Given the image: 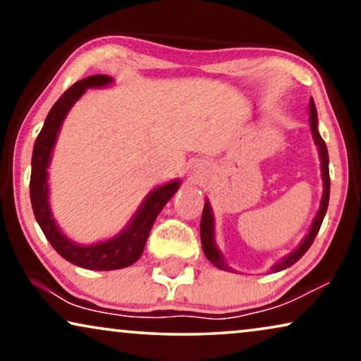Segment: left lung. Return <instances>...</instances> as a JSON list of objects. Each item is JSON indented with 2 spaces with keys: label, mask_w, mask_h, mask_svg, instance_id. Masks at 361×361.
<instances>
[{
  "label": "left lung",
  "mask_w": 361,
  "mask_h": 361,
  "mask_svg": "<svg viewBox=\"0 0 361 361\" xmlns=\"http://www.w3.org/2000/svg\"><path fill=\"white\" fill-rule=\"evenodd\" d=\"M309 121H310V130H312V137L314 142L319 147V157H320V171H322V180H324V194H322V200H320V207L317 215L310 225L309 233L305 235V238L300 241V245L295 248L293 253H289L288 256H284L283 259L278 261L273 268L274 273L278 271H283L289 266H293L294 263L302 258L305 251L310 248V245L314 243L315 236H317L320 225H322L324 216L327 214V207H329V197H330V176H329V152H327V146H325V141L322 140V136L319 135L317 130V110H315V103L312 98H310L309 103ZM200 240H202V248H204V253L207 256V259L210 261L212 264H215L216 268L225 269V271H231L228 264L225 263L224 256L216 248L215 245V220H214V214H212V207L210 202L205 200L204 205V212H202V220H200Z\"/></svg>",
  "instance_id": "8db88e82"
}]
</instances>
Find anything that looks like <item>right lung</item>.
Masks as SVG:
<instances>
[{
    "label": "right lung",
    "mask_w": 361,
    "mask_h": 361,
    "mask_svg": "<svg viewBox=\"0 0 361 361\" xmlns=\"http://www.w3.org/2000/svg\"><path fill=\"white\" fill-rule=\"evenodd\" d=\"M113 83V78L108 75H90L83 80H78L62 93V97L54 103L49 115L44 121V126L39 133L32 151V171L29 182V194L31 204L39 226L46 235L54 250L67 259L68 263L93 271H111L131 266L140 259L145 250V245L149 236V231L154 225V220L164 205L172 199L179 189L180 180H172L169 184L157 187L142 200L140 209L136 210L126 228L110 240L98 241L93 245H78L66 236L54 220L51 205H49V184L47 169L51 164V156L57 135L61 131L62 121L78 98L85 93L87 88L108 87Z\"/></svg>",
    "instance_id": "add662e5"
}]
</instances>
